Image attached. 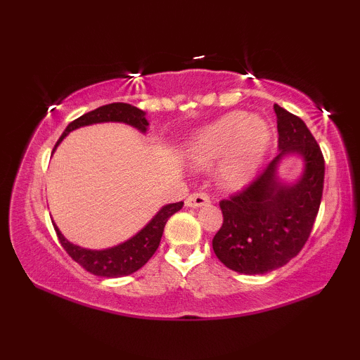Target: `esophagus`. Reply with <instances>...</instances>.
Here are the masks:
<instances>
[{
	"instance_id": "34e87169",
	"label": "esophagus",
	"mask_w": 360,
	"mask_h": 360,
	"mask_svg": "<svg viewBox=\"0 0 360 360\" xmlns=\"http://www.w3.org/2000/svg\"><path fill=\"white\" fill-rule=\"evenodd\" d=\"M210 203H211V200L205 192L192 193L186 198L187 208H202V206H208Z\"/></svg>"
}]
</instances>
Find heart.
Instances as JSON below:
<instances>
[{"label": "heart", "instance_id": "heart-1", "mask_svg": "<svg viewBox=\"0 0 360 360\" xmlns=\"http://www.w3.org/2000/svg\"><path fill=\"white\" fill-rule=\"evenodd\" d=\"M271 141V130L260 115L231 111L195 133L186 154L193 167L208 168L224 157L221 181L240 188L257 172Z\"/></svg>", "mask_w": 360, "mask_h": 360}]
</instances>
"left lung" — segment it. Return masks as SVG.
<instances>
[{"label": "left lung", "instance_id": "1", "mask_svg": "<svg viewBox=\"0 0 360 360\" xmlns=\"http://www.w3.org/2000/svg\"><path fill=\"white\" fill-rule=\"evenodd\" d=\"M279 154L245 191L222 200L224 224L212 238L222 264L243 275H264L302 251L318 216L324 188V157L311 131L297 115L275 105ZM300 156L294 181L278 178L284 158Z\"/></svg>", "mask_w": 360, "mask_h": 360}]
</instances>
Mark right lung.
<instances>
[{
	"instance_id": "1",
	"label": "right lung",
	"mask_w": 360,
	"mask_h": 360,
	"mask_svg": "<svg viewBox=\"0 0 360 360\" xmlns=\"http://www.w3.org/2000/svg\"><path fill=\"white\" fill-rule=\"evenodd\" d=\"M105 122L127 124L141 133L148 131L149 127V122L146 119V112L141 111V109L127 105V103H111V105L100 106L96 108L95 111H90L81 115L79 119L72 120L71 124L66 127L63 135L60 136L56 148H53V152H56L58 144L62 143L71 131L81 129V127L105 124ZM182 205L184 203L179 202L162 206V208L157 211V214L152 217L138 233L133 235L131 238L106 249H87L77 246L75 243L65 238L56 222L52 221V224L53 229L57 231L60 243H62L65 251L71 255L72 260H76L79 265L95 276L120 278L129 276L131 273L138 271L139 268L154 255L158 245H160L163 229H165L167 221L174 214V212H178L182 208Z\"/></svg>"
}]
</instances>
